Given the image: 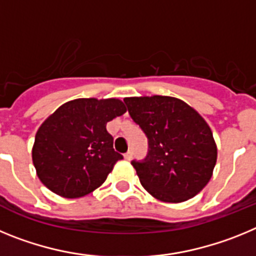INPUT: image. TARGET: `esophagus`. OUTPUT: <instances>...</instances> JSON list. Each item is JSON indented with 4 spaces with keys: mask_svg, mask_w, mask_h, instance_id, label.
<instances>
[{
    "mask_svg": "<svg viewBox=\"0 0 256 256\" xmlns=\"http://www.w3.org/2000/svg\"><path fill=\"white\" fill-rule=\"evenodd\" d=\"M132 155H133L132 151H130H130H126V152L124 154V159L128 160V162H130V160L132 159Z\"/></svg>",
    "mask_w": 256,
    "mask_h": 256,
    "instance_id": "1",
    "label": "esophagus"
}]
</instances>
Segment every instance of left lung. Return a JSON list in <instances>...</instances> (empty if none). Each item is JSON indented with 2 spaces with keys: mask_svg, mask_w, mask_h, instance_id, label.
<instances>
[{
  "mask_svg": "<svg viewBox=\"0 0 256 256\" xmlns=\"http://www.w3.org/2000/svg\"><path fill=\"white\" fill-rule=\"evenodd\" d=\"M124 102L148 140L144 162H132L144 188L164 202L198 195L216 162V144L204 118L176 97H126Z\"/></svg>",
  "mask_w": 256,
  "mask_h": 256,
  "instance_id": "1",
  "label": "left lung"
}]
</instances>
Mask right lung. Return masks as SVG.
Wrapping results in <instances>:
<instances>
[{"label": "right lung", "mask_w": 256, "mask_h": 256, "mask_svg": "<svg viewBox=\"0 0 256 256\" xmlns=\"http://www.w3.org/2000/svg\"><path fill=\"white\" fill-rule=\"evenodd\" d=\"M126 112L118 98H76L61 105L36 134L32 159L40 182L66 198L100 187L123 159L112 148L106 124Z\"/></svg>", "instance_id": "1"}]
</instances>
